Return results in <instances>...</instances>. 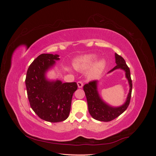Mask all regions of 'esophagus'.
Wrapping results in <instances>:
<instances>
[{
	"label": "esophagus",
	"instance_id": "esophagus-1",
	"mask_svg": "<svg viewBox=\"0 0 156 156\" xmlns=\"http://www.w3.org/2000/svg\"><path fill=\"white\" fill-rule=\"evenodd\" d=\"M77 86L79 88H82L83 86V83L81 81H78L77 82Z\"/></svg>",
	"mask_w": 156,
	"mask_h": 156
}]
</instances>
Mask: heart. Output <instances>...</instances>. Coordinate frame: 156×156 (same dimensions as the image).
Returning a JSON list of instances; mask_svg holds the SVG:
<instances>
[{
	"mask_svg": "<svg viewBox=\"0 0 156 156\" xmlns=\"http://www.w3.org/2000/svg\"><path fill=\"white\" fill-rule=\"evenodd\" d=\"M97 56L95 55H87L75 59L73 62V67L79 71H84L88 69L95 62ZM105 60H100L94 64L88 72V77L93 78L98 76L105 67Z\"/></svg>",
	"mask_w": 156,
	"mask_h": 156,
	"instance_id": "heart-1",
	"label": "heart"
}]
</instances>
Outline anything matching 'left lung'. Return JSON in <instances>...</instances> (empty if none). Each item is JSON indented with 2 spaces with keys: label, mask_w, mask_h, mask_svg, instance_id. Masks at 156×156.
<instances>
[{
  "label": "left lung",
  "mask_w": 156,
  "mask_h": 156,
  "mask_svg": "<svg viewBox=\"0 0 156 156\" xmlns=\"http://www.w3.org/2000/svg\"><path fill=\"white\" fill-rule=\"evenodd\" d=\"M115 60L116 66L110 70L111 73L117 69L125 71L126 77L129 83V91L126 102L120 107H112L103 101L100 98L98 91V81H92L84 84L83 90L87 100L88 111L92 117L95 120L102 122H109L115 119L122 114L129 105L132 91V81L131 79L130 70L127 66L125 60L121 56L115 53Z\"/></svg>",
  "instance_id": "obj_1"
}]
</instances>
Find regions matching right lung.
I'll use <instances>...</instances> for the list:
<instances>
[{"mask_svg": "<svg viewBox=\"0 0 156 156\" xmlns=\"http://www.w3.org/2000/svg\"><path fill=\"white\" fill-rule=\"evenodd\" d=\"M59 55L41 54L28 68L25 84L30 105L41 119L59 122L67 119L71 110L73 94L77 89L75 82L64 83L46 78Z\"/></svg>", "mask_w": 156, "mask_h": 156, "instance_id": "add662e5", "label": "right lung"}]
</instances>
